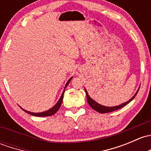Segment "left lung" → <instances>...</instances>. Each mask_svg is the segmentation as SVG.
Instances as JSON below:
<instances>
[{"label":"left lung","instance_id":"left-lung-1","mask_svg":"<svg viewBox=\"0 0 151 151\" xmlns=\"http://www.w3.org/2000/svg\"><path fill=\"white\" fill-rule=\"evenodd\" d=\"M85 93H86L87 100H88V103L89 104V105H90V107H91L93 109H94L95 111H98V113H101V114L109 113V112L114 111L118 110V109H121V108L124 107V106H126L127 104H129V102H131V101H132L133 99H134V97L136 96V95L137 94V93H138V91H139V89H138V90H137V91L136 92L135 94L134 95V96H132V98L131 99H129L128 101H127V102L124 103V104H122L121 105H119V106H113V107H108V106H102V105L98 104V103L96 102V101H95L94 100L92 99V98H90V96H89V95H88V92H87L86 89H85Z\"/></svg>","mask_w":151,"mask_h":151}]
</instances>
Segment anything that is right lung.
<instances>
[{
	"instance_id": "obj_1",
	"label": "right lung",
	"mask_w": 151,
	"mask_h": 151,
	"mask_svg": "<svg viewBox=\"0 0 151 151\" xmlns=\"http://www.w3.org/2000/svg\"><path fill=\"white\" fill-rule=\"evenodd\" d=\"M71 79H72V77H71V78L69 79V80H68V82H66V85H65L64 90H63V93H62V95H61V98H60V99L58 100V102H57V104H55L53 108H51V109H49V110L46 111L41 112V113H33V112L27 111L24 110V109H23V110L25 112H27V114H31V115H32V116H49L53 115V114H55L57 111H58V110L60 109V107H61V104H62L63 94H64V92H65V88H66V87H67V85H69V82H70V81H71Z\"/></svg>"
}]
</instances>
